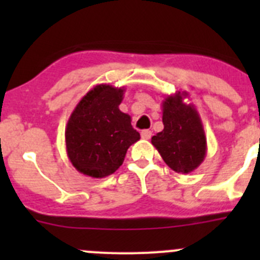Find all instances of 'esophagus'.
<instances>
[{
	"instance_id": "34e87169",
	"label": "esophagus",
	"mask_w": 260,
	"mask_h": 260,
	"mask_svg": "<svg viewBox=\"0 0 260 260\" xmlns=\"http://www.w3.org/2000/svg\"><path fill=\"white\" fill-rule=\"evenodd\" d=\"M151 136H152V132L148 129H145L141 132V137H142L143 140H149V138H151Z\"/></svg>"
}]
</instances>
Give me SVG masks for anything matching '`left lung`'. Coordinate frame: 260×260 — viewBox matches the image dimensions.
I'll list each match as a JSON object with an SVG mask.
<instances>
[{
  "mask_svg": "<svg viewBox=\"0 0 260 260\" xmlns=\"http://www.w3.org/2000/svg\"><path fill=\"white\" fill-rule=\"evenodd\" d=\"M186 91H176L162 102L164 131L153 136L156 147L167 166L177 174H190L206 156V136L203 122L192 104L183 103Z\"/></svg>",
  "mask_w": 260,
  "mask_h": 260,
  "instance_id": "left-lung-1",
  "label": "left lung"
}]
</instances>
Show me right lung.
Returning <instances> with one entry per match:
<instances>
[{
	"label": "right lung",
	"instance_id": "right-lung-1",
	"mask_svg": "<svg viewBox=\"0 0 260 260\" xmlns=\"http://www.w3.org/2000/svg\"><path fill=\"white\" fill-rule=\"evenodd\" d=\"M124 88L95 85L80 99L68 120V158L85 176L103 179L114 174L129 146L141 138L131 124V115L120 112Z\"/></svg>",
	"mask_w": 260,
	"mask_h": 260
}]
</instances>
